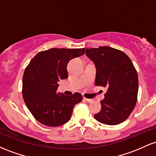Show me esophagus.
Wrapping results in <instances>:
<instances>
[{"label": "esophagus", "instance_id": "34e87169", "mask_svg": "<svg viewBox=\"0 0 156 156\" xmlns=\"http://www.w3.org/2000/svg\"><path fill=\"white\" fill-rule=\"evenodd\" d=\"M83 99L85 101L89 102V103H91V102H92V99H88V98H83Z\"/></svg>", "mask_w": 156, "mask_h": 156}]
</instances>
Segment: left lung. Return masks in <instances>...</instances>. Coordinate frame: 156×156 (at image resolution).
Wrapping results in <instances>:
<instances>
[{
	"label": "left lung",
	"instance_id": "8db88e82",
	"mask_svg": "<svg viewBox=\"0 0 156 156\" xmlns=\"http://www.w3.org/2000/svg\"><path fill=\"white\" fill-rule=\"evenodd\" d=\"M86 55L97 68L95 85L106 87L101 110L94 118L105 125H116L127 119L137 101L136 69L124 52L108 46L87 48Z\"/></svg>",
	"mask_w": 156,
	"mask_h": 156
}]
</instances>
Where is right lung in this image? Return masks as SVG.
<instances>
[{
  "mask_svg": "<svg viewBox=\"0 0 156 156\" xmlns=\"http://www.w3.org/2000/svg\"><path fill=\"white\" fill-rule=\"evenodd\" d=\"M85 48H51L32 58L23 78V98L33 117L46 126L58 127L70 119L75 105L82 101L76 92L71 96L57 94L58 82L68 78L69 61L85 53Z\"/></svg>",
  "mask_w": 156,
  "mask_h": 156,
  "instance_id": "add662e5",
  "label": "right lung"
}]
</instances>
